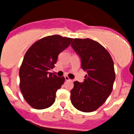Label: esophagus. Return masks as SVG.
Wrapping results in <instances>:
<instances>
[{
    "label": "esophagus",
    "mask_w": 134,
    "mask_h": 134,
    "mask_svg": "<svg viewBox=\"0 0 134 134\" xmlns=\"http://www.w3.org/2000/svg\"><path fill=\"white\" fill-rule=\"evenodd\" d=\"M64 77H65V80H66V81H71V80H70L69 77H68L67 75H66V76H64Z\"/></svg>",
    "instance_id": "34e87169"
}]
</instances>
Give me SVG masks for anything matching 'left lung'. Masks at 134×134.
Instances as JSON below:
<instances>
[{"label":"left lung","mask_w":134,"mask_h":134,"mask_svg":"<svg viewBox=\"0 0 134 134\" xmlns=\"http://www.w3.org/2000/svg\"><path fill=\"white\" fill-rule=\"evenodd\" d=\"M71 47L80 57L82 68L87 72L82 83L74 82L71 103L78 110L93 112L111 94L115 79L113 61L101 44L90 38H75Z\"/></svg>","instance_id":"8db88e82"}]
</instances>
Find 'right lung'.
Listing matches in <instances>:
<instances>
[{
  "instance_id": "obj_1",
  "label": "right lung",
  "mask_w": 134,
  "mask_h": 134,
  "mask_svg": "<svg viewBox=\"0 0 134 134\" xmlns=\"http://www.w3.org/2000/svg\"><path fill=\"white\" fill-rule=\"evenodd\" d=\"M72 38L54 35L41 38L26 52L19 69L20 90L25 100L35 109L50 107L56 92L65 81L49 72L54 67L58 56L70 45Z\"/></svg>"
}]
</instances>
